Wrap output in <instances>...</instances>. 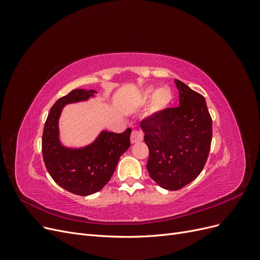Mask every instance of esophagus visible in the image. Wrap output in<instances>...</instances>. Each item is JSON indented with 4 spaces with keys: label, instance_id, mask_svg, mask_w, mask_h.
<instances>
[{
    "label": "esophagus",
    "instance_id": "34e87169",
    "mask_svg": "<svg viewBox=\"0 0 260 260\" xmlns=\"http://www.w3.org/2000/svg\"><path fill=\"white\" fill-rule=\"evenodd\" d=\"M131 143H138L143 140V133L138 130H133L131 133Z\"/></svg>",
    "mask_w": 260,
    "mask_h": 260
}]
</instances>
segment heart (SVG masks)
I'll list each match as a JSON object with an SVG mask.
<instances>
[{"mask_svg":"<svg viewBox=\"0 0 260 260\" xmlns=\"http://www.w3.org/2000/svg\"><path fill=\"white\" fill-rule=\"evenodd\" d=\"M153 90L152 89H147L145 91V99H149L152 96ZM171 92L168 88H160L158 91L156 92V94L153 98L152 102V111H161L165 107H167V105L170 103L171 101Z\"/></svg>","mask_w":260,"mask_h":260,"instance_id":"heart-1","label":"heart"}]
</instances>
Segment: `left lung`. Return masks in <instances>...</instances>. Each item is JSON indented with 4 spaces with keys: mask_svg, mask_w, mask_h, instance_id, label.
<instances>
[{
    "mask_svg": "<svg viewBox=\"0 0 260 260\" xmlns=\"http://www.w3.org/2000/svg\"><path fill=\"white\" fill-rule=\"evenodd\" d=\"M179 106L168 107L141 121L149 156L147 171L155 182L176 191L198 177L208 158L212 120L202 94L176 80Z\"/></svg>",
    "mask_w": 260,
    "mask_h": 260,
    "instance_id": "obj_1",
    "label": "left lung"
}]
</instances>
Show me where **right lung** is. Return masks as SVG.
Returning <instances> with one entry per match:
<instances>
[{
	"instance_id": "obj_1",
	"label": "right lung",
	"mask_w": 260,
	"mask_h": 260,
	"mask_svg": "<svg viewBox=\"0 0 260 260\" xmlns=\"http://www.w3.org/2000/svg\"><path fill=\"white\" fill-rule=\"evenodd\" d=\"M95 91L75 89L52 106L44 124L42 154L52 179L65 190L86 196L96 193L111 180L120 156L130 147L131 129L122 133L103 131L91 145L72 149L58 140V118L66 104L85 101Z\"/></svg>"
}]
</instances>
